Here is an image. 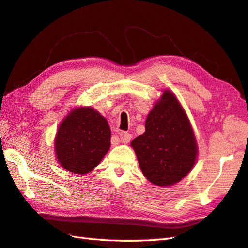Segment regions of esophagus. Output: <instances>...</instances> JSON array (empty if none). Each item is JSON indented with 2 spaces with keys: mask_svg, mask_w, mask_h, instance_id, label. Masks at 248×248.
Instances as JSON below:
<instances>
[{
  "mask_svg": "<svg viewBox=\"0 0 248 248\" xmlns=\"http://www.w3.org/2000/svg\"><path fill=\"white\" fill-rule=\"evenodd\" d=\"M131 139H132V135H131V134H129V133H121V136H120L121 143L128 144L129 141L131 140Z\"/></svg>",
  "mask_w": 248,
  "mask_h": 248,
  "instance_id": "obj_1",
  "label": "esophagus"
}]
</instances>
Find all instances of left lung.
I'll return each instance as SVG.
<instances>
[{
  "label": "left lung",
  "mask_w": 248,
  "mask_h": 248,
  "mask_svg": "<svg viewBox=\"0 0 248 248\" xmlns=\"http://www.w3.org/2000/svg\"><path fill=\"white\" fill-rule=\"evenodd\" d=\"M145 133L131 141L141 171L157 186H170L187 176L198 148L187 116L175 94L165 89L147 116Z\"/></svg>",
  "instance_id": "left-lung-1"
}]
</instances>
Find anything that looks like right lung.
<instances>
[{
    "instance_id": "obj_1",
    "label": "right lung",
    "mask_w": 248,
    "mask_h": 248,
    "mask_svg": "<svg viewBox=\"0 0 248 248\" xmlns=\"http://www.w3.org/2000/svg\"><path fill=\"white\" fill-rule=\"evenodd\" d=\"M54 146L62 168L86 175L101 162L110 147L108 120L91 107L73 108L57 129Z\"/></svg>"
}]
</instances>
